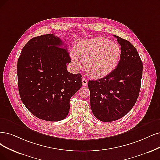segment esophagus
Here are the masks:
<instances>
[{
	"mask_svg": "<svg viewBox=\"0 0 160 160\" xmlns=\"http://www.w3.org/2000/svg\"><path fill=\"white\" fill-rule=\"evenodd\" d=\"M82 86H86L88 84V80H86V78H84V77H83V78H82Z\"/></svg>",
	"mask_w": 160,
	"mask_h": 160,
	"instance_id": "34e87169",
	"label": "esophagus"
}]
</instances>
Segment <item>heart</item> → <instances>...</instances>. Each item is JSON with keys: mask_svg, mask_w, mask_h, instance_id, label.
<instances>
[{"mask_svg": "<svg viewBox=\"0 0 160 160\" xmlns=\"http://www.w3.org/2000/svg\"><path fill=\"white\" fill-rule=\"evenodd\" d=\"M76 55H72L75 67L80 68L79 61L86 62V70L96 78L110 74L117 66L121 55L117 43L102 37L82 41L76 49Z\"/></svg>", "mask_w": 160, "mask_h": 160, "instance_id": "obj_1", "label": "heart"}]
</instances>
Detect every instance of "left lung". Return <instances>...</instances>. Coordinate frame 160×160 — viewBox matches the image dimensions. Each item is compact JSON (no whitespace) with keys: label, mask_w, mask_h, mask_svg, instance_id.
<instances>
[{"label":"left lung","mask_w":160,"mask_h":160,"mask_svg":"<svg viewBox=\"0 0 160 160\" xmlns=\"http://www.w3.org/2000/svg\"><path fill=\"white\" fill-rule=\"evenodd\" d=\"M121 45L117 68L103 78L88 81L93 114L103 122L121 119L131 110L140 90L142 62L128 41L114 35Z\"/></svg>","instance_id":"obj_1"}]
</instances>
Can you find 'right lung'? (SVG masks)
<instances>
[{
	"label": "right lung",
	"instance_id": "1",
	"mask_svg": "<svg viewBox=\"0 0 160 160\" xmlns=\"http://www.w3.org/2000/svg\"><path fill=\"white\" fill-rule=\"evenodd\" d=\"M64 44L53 33L33 38L23 47L18 61L21 99L40 119H64L68 114L71 97L82 87V75L67 69L71 59Z\"/></svg>",
	"mask_w": 160,
	"mask_h": 160
}]
</instances>
